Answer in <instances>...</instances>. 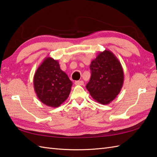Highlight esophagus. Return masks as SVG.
<instances>
[{
    "label": "esophagus",
    "mask_w": 157,
    "mask_h": 157,
    "mask_svg": "<svg viewBox=\"0 0 157 157\" xmlns=\"http://www.w3.org/2000/svg\"><path fill=\"white\" fill-rule=\"evenodd\" d=\"M75 85H84V82L82 81H77L75 82Z\"/></svg>",
    "instance_id": "34e87169"
}]
</instances>
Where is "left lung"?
<instances>
[{
  "mask_svg": "<svg viewBox=\"0 0 157 157\" xmlns=\"http://www.w3.org/2000/svg\"><path fill=\"white\" fill-rule=\"evenodd\" d=\"M91 78L86 88L94 100L103 105L113 101L121 90L124 72L120 61L109 50L100 52L90 65Z\"/></svg>",
  "mask_w": 157,
  "mask_h": 157,
  "instance_id": "obj_1",
  "label": "left lung"
}]
</instances>
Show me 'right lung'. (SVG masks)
<instances>
[{
    "label": "right lung",
    "instance_id": "1",
    "mask_svg": "<svg viewBox=\"0 0 157 157\" xmlns=\"http://www.w3.org/2000/svg\"><path fill=\"white\" fill-rule=\"evenodd\" d=\"M34 88L37 97L47 106L57 108L68 98L72 82L60 69L57 60L47 57L34 76Z\"/></svg>",
    "mask_w": 157,
    "mask_h": 157
}]
</instances>
